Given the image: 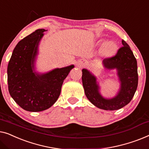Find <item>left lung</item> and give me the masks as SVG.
<instances>
[{"label":"left lung","mask_w":149,"mask_h":149,"mask_svg":"<svg viewBox=\"0 0 149 149\" xmlns=\"http://www.w3.org/2000/svg\"><path fill=\"white\" fill-rule=\"evenodd\" d=\"M123 47L116 55L102 61L104 68L107 70L116 69L120 88L112 98H104L99 93L96 77L88 70L83 69L82 84L85 95L91 103L96 107L107 111H114L123 107L131 101L138 86L137 61L129 45L122 40Z\"/></svg>","instance_id":"obj_1"}]
</instances>
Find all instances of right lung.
<instances>
[{"instance_id":"right-lung-1","label":"right lung","mask_w":149,"mask_h":149,"mask_svg":"<svg viewBox=\"0 0 149 149\" xmlns=\"http://www.w3.org/2000/svg\"><path fill=\"white\" fill-rule=\"evenodd\" d=\"M45 29H38L19 42L8 64L10 95L24 110L38 112L51 107L58 99L64 79L74 65L56 68L45 74L34 70L38 45Z\"/></svg>"}]
</instances>
